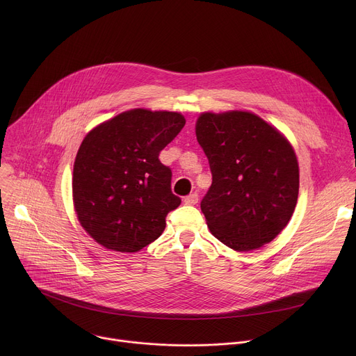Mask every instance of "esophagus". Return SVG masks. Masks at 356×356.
Here are the masks:
<instances>
[{
	"mask_svg": "<svg viewBox=\"0 0 356 356\" xmlns=\"http://www.w3.org/2000/svg\"><path fill=\"white\" fill-rule=\"evenodd\" d=\"M184 202L187 206H195L198 202V194L197 193H191L187 197H184Z\"/></svg>",
	"mask_w": 356,
	"mask_h": 356,
	"instance_id": "34e87169",
	"label": "esophagus"
}]
</instances>
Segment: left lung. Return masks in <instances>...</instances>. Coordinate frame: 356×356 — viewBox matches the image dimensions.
Listing matches in <instances>:
<instances>
[{"mask_svg": "<svg viewBox=\"0 0 356 356\" xmlns=\"http://www.w3.org/2000/svg\"><path fill=\"white\" fill-rule=\"evenodd\" d=\"M195 135L213 175L201 200L211 234L238 252L273 241L297 204L298 163L290 142L248 111L202 113Z\"/></svg>", "mask_w": 356, "mask_h": 356, "instance_id": "left-lung-1", "label": "left lung"}]
</instances>
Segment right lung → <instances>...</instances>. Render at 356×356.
Returning <instances> with one entry per match:
<instances>
[{"label":"right lung","instance_id":"right-lung-1","mask_svg":"<svg viewBox=\"0 0 356 356\" xmlns=\"http://www.w3.org/2000/svg\"><path fill=\"white\" fill-rule=\"evenodd\" d=\"M179 113L135 108L91 129L73 169V201L81 227L99 245L138 252L158 239L180 206L161 150L183 129Z\"/></svg>","mask_w":356,"mask_h":356}]
</instances>
